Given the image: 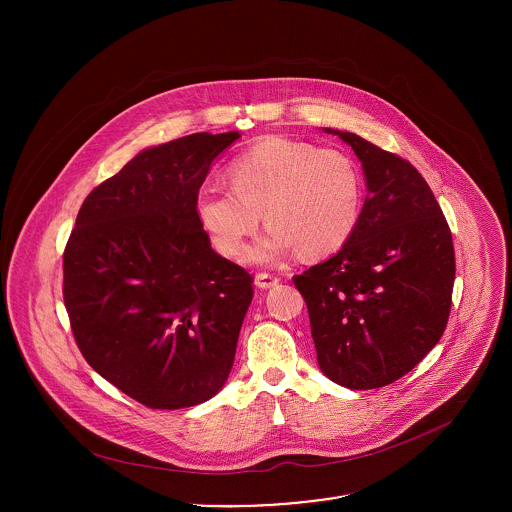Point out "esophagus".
Wrapping results in <instances>:
<instances>
[{
    "instance_id": "obj_1",
    "label": "esophagus",
    "mask_w": 512,
    "mask_h": 512,
    "mask_svg": "<svg viewBox=\"0 0 512 512\" xmlns=\"http://www.w3.org/2000/svg\"><path fill=\"white\" fill-rule=\"evenodd\" d=\"M254 284H256L260 290H270V288H274V286L280 284V278H276V276H272V274H258V276L254 278Z\"/></svg>"
}]
</instances>
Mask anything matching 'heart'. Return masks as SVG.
Here are the masks:
<instances>
[{"label": "heart", "instance_id": "obj_1", "mask_svg": "<svg viewBox=\"0 0 512 512\" xmlns=\"http://www.w3.org/2000/svg\"><path fill=\"white\" fill-rule=\"evenodd\" d=\"M232 185L209 183L195 197L201 226L220 254L236 256L264 219L266 232L246 250V262L276 264L299 250L321 258L345 246L363 207L357 161L331 147L264 138L230 163Z\"/></svg>", "mask_w": 512, "mask_h": 512}]
</instances>
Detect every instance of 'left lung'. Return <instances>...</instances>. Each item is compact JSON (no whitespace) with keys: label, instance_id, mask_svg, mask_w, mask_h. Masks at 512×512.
I'll return each instance as SVG.
<instances>
[{"label":"left lung","instance_id":"left-lung-1","mask_svg":"<svg viewBox=\"0 0 512 512\" xmlns=\"http://www.w3.org/2000/svg\"><path fill=\"white\" fill-rule=\"evenodd\" d=\"M355 151L366 199L355 232L293 284L309 311L327 378L370 390L418 365L447 325L455 280L453 240L418 169L357 134L325 128Z\"/></svg>","mask_w":512,"mask_h":512}]
</instances>
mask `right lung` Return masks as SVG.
Listing matches in <instances>:
<instances>
[{"label":"right lung","instance_id":"right-lung-1","mask_svg":"<svg viewBox=\"0 0 512 512\" xmlns=\"http://www.w3.org/2000/svg\"><path fill=\"white\" fill-rule=\"evenodd\" d=\"M238 132L147 147L82 203L63 256L74 341L102 378L153 410L224 386L252 276L211 248L195 197Z\"/></svg>","mask_w":512,"mask_h":512}]
</instances>
